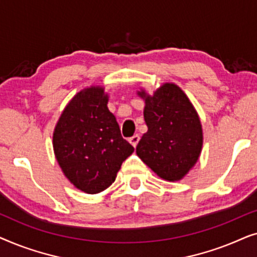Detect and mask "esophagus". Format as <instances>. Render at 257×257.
<instances>
[{"label":"esophagus","instance_id":"1","mask_svg":"<svg viewBox=\"0 0 257 257\" xmlns=\"http://www.w3.org/2000/svg\"><path fill=\"white\" fill-rule=\"evenodd\" d=\"M139 140H140V137H139V135H135V136L131 137V138L128 139V142H130V144H131V145H132L133 147H136L137 145H138Z\"/></svg>","mask_w":257,"mask_h":257}]
</instances>
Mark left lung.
Masks as SVG:
<instances>
[{"label":"left lung","mask_w":257,"mask_h":257,"mask_svg":"<svg viewBox=\"0 0 257 257\" xmlns=\"http://www.w3.org/2000/svg\"><path fill=\"white\" fill-rule=\"evenodd\" d=\"M137 94L145 101L147 125L137 145V156L164 180H181L201 154L203 133L198 112L174 83H164L153 94L144 89Z\"/></svg>","instance_id":"8db88e82"}]
</instances>
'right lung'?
I'll use <instances>...</instances> for the list:
<instances>
[{"instance_id": "obj_1", "label": "right lung", "mask_w": 257, "mask_h": 257, "mask_svg": "<svg viewBox=\"0 0 257 257\" xmlns=\"http://www.w3.org/2000/svg\"><path fill=\"white\" fill-rule=\"evenodd\" d=\"M104 86H89L69 101L52 135L56 160L77 189L97 194L110 187L133 153L107 107Z\"/></svg>"}]
</instances>
